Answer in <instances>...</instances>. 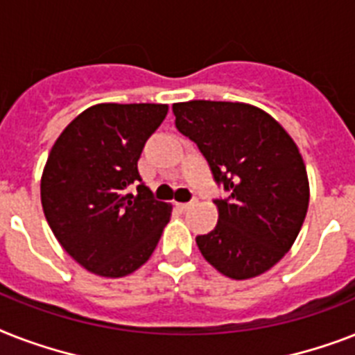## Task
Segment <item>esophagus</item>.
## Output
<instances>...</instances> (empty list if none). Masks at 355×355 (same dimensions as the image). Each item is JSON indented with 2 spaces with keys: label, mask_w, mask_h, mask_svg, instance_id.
<instances>
[{
  "label": "esophagus",
  "mask_w": 355,
  "mask_h": 355,
  "mask_svg": "<svg viewBox=\"0 0 355 355\" xmlns=\"http://www.w3.org/2000/svg\"><path fill=\"white\" fill-rule=\"evenodd\" d=\"M198 204V200L197 198H193L191 202H182V204H178V207H180V209H184V211H187V209H191V207H195Z\"/></svg>",
  "instance_id": "1"
}]
</instances>
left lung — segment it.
<instances>
[{"mask_svg": "<svg viewBox=\"0 0 355 355\" xmlns=\"http://www.w3.org/2000/svg\"><path fill=\"white\" fill-rule=\"evenodd\" d=\"M175 125L197 144L230 197L197 246L235 281L275 266L295 243L310 202L306 166L292 137L266 111L241 102L173 103Z\"/></svg>", "mask_w": 355, "mask_h": 355, "instance_id": "left-lung-1", "label": "left lung"}]
</instances>
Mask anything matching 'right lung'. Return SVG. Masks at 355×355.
I'll use <instances>...</instances> for the list:
<instances>
[{
	"mask_svg": "<svg viewBox=\"0 0 355 355\" xmlns=\"http://www.w3.org/2000/svg\"><path fill=\"white\" fill-rule=\"evenodd\" d=\"M166 114V103H98L49 153L45 218L63 250L100 277H125L148 262L169 223L171 204L155 200L138 173L144 144Z\"/></svg>",
	"mask_w": 355,
	"mask_h": 355,
	"instance_id": "1",
	"label": "right lung"
}]
</instances>
